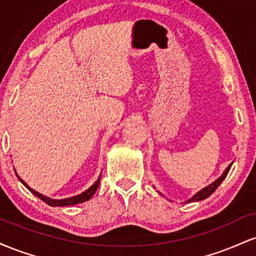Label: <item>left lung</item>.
<instances>
[{"instance_id":"1","label":"left lung","mask_w":256,"mask_h":256,"mask_svg":"<svg viewBox=\"0 0 256 256\" xmlns=\"http://www.w3.org/2000/svg\"><path fill=\"white\" fill-rule=\"evenodd\" d=\"M232 164H234V162H231L230 165H228V167H226V170H225L224 172H222V174L220 176V177H219L218 179H216V180H214L213 183H210V185H207V186L204 188V189H201V190H200V192H196L195 195H194L192 198L186 200V204H189V202H198V201H202V200H204V198H210V196L212 195V194H213L214 192H216V188H218L219 185L222 184V182L224 180V179L226 178V176H228V171H230V168H231Z\"/></svg>"}]
</instances>
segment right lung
<instances>
[{
    "label": "right lung",
    "instance_id": "add662e5",
    "mask_svg": "<svg viewBox=\"0 0 256 256\" xmlns=\"http://www.w3.org/2000/svg\"><path fill=\"white\" fill-rule=\"evenodd\" d=\"M14 171H16V170H14ZM16 177L19 178V180L22 182V183L24 184L25 186L28 188V189L30 190V192H31L32 194H34V196H37L38 198L42 200V201L46 202V204L52 206V207H64V206H73V204H82V202L88 201V200H90L91 198H92V195H94V194L96 192V190H98V185H100V178H101V176H100L98 180H96L95 183H94L92 185H91V186L89 188V189L85 190V192H83L82 194H79V195L72 196V198H60V200H56V198H48V196H44L43 194H40L38 192H36V190H34V189H32V188L28 186V185L26 184L25 182L22 180V179L20 178L19 176H18V174H16Z\"/></svg>",
    "mask_w": 256,
    "mask_h": 256
}]
</instances>
